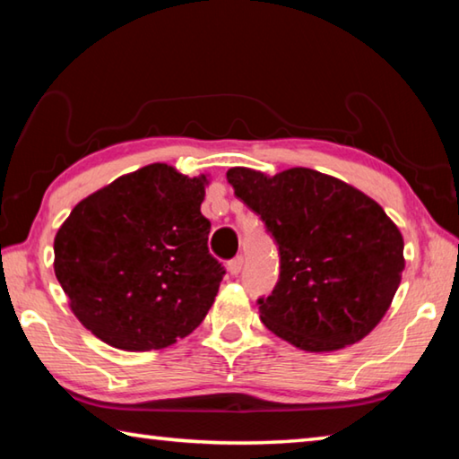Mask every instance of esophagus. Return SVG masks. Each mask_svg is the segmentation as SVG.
Wrapping results in <instances>:
<instances>
[{"label":"esophagus","mask_w":459,"mask_h":459,"mask_svg":"<svg viewBox=\"0 0 459 459\" xmlns=\"http://www.w3.org/2000/svg\"><path fill=\"white\" fill-rule=\"evenodd\" d=\"M227 269L230 275H238L243 271V257H235L227 263Z\"/></svg>","instance_id":"esophagus-1"}]
</instances>
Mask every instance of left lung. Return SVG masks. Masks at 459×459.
<instances>
[{"mask_svg":"<svg viewBox=\"0 0 459 459\" xmlns=\"http://www.w3.org/2000/svg\"><path fill=\"white\" fill-rule=\"evenodd\" d=\"M229 184L279 247V281L259 298L261 322L307 352L362 340L397 293L403 237L367 194L309 168L265 176L230 168Z\"/></svg>","mask_w":459,"mask_h":459,"instance_id":"8db88e82","label":"left lung"}]
</instances>
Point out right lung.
Returning <instances> with one entry per match:
<instances>
[{
	"mask_svg": "<svg viewBox=\"0 0 459 459\" xmlns=\"http://www.w3.org/2000/svg\"><path fill=\"white\" fill-rule=\"evenodd\" d=\"M206 184L145 166L81 200L58 229L54 273L79 322L108 346L160 351L214 304L224 267L208 253Z\"/></svg>",
	"mask_w": 459,
	"mask_h": 459,
	"instance_id": "right-lung-1",
	"label": "right lung"
}]
</instances>
